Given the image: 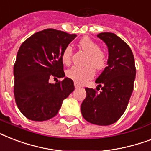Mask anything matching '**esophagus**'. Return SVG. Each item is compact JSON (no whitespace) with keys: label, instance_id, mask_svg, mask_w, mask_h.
I'll return each mask as SVG.
<instances>
[{"label":"esophagus","instance_id":"obj_1","mask_svg":"<svg viewBox=\"0 0 151 151\" xmlns=\"http://www.w3.org/2000/svg\"><path fill=\"white\" fill-rule=\"evenodd\" d=\"M74 85H75V87H76V88H78V87H80V86H81V85L78 83H76V82H75Z\"/></svg>","mask_w":151,"mask_h":151}]
</instances>
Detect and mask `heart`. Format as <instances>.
Here are the masks:
<instances>
[{
	"mask_svg": "<svg viewBox=\"0 0 151 151\" xmlns=\"http://www.w3.org/2000/svg\"><path fill=\"white\" fill-rule=\"evenodd\" d=\"M79 47L87 54L84 65L85 67H72L66 72L69 79L78 83H83L94 76V69L97 71L103 70L107 65V55L104 51L100 50L99 43L92 40L89 37H83L79 42ZM72 48L68 45L63 50L61 59L63 63L69 65L72 63Z\"/></svg>",
	"mask_w": 151,
	"mask_h": 151,
	"instance_id": "obj_1",
	"label": "heart"
}]
</instances>
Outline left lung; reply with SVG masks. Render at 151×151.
Masks as SVG:
<instances>
[{"label":"left lung","instance_id":"8db88e82","mask_svg":"<svg viewBox=\"0 0 151 151\" xmlns=\"http://www.w3.org/2000/svg\"><path fill=\"white\" fill-rule=\"evenodd\" d=\"M97 36L108 46V66L95 81L101 91L85 88L86 97L81 105V113L90 123L110 125L123 115L132 94L135 59L131 48L116 35L105 32Z\"/></svg>","mask_w":151,"mask_h":151}]
</instances>
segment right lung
Listing matches in <instances>:
<instances>
[{
    "label": "right lung",
    "instance_id": "add662e5",
    "mask_svg": "<svg viewBox=\"0 0 151 151\" xmlns=\"http://www.w3.org/2000/svg\"><path fill=\"white\" fill-rule=\"evenodd\" d=\"M76 35L45 29L22 43L14 65V95L24 116L35 121L57 115L65 99L75 90L69 78L49 83L51 77L65 76L61 54Z\"/></svg>",
    "mask_w": 151,
    "mask_h": 151
}]
</instances>
